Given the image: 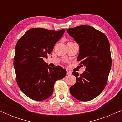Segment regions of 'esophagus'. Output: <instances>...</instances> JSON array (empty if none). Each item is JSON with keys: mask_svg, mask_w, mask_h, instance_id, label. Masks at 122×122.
Returning <instances> with one entry per match:
<instances>
[{"mask_svg": "<svg viewBox=\"0 0 122 122\" xmlns=\"http://www.w3.org/2000/svg\"><path fill=\"white\" fill-rule=\"evenodd\" d=\"M66 74H67L68 76H70V75L71 74V72L69 71H67V72H66Z\"/></svg>", "mask_w": 122, "mask_h": 122, "instance_id": "1", "label": "esophagus"}]
</instances>
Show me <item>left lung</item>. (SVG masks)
<instances>
[{
    "label": "left lung",
    "instance_id": "8db88e82",
    "mask_svg": "<svg viewBox=\"0 0 122 122\" xmlns=\"http://www.w3.org/2000/svg\"><path fill=\"white\" fill-rule=\"evenodd\" d=\"M66 31L79 46L77 61L86 71L76 77L70 88L71 96L81 101H89L99 96L107 83L112 66L109 41L104 33L89 25H80Z\"/></svg>",
    "mask_w": 122,
    "mask_h": 122
}]
</instances>
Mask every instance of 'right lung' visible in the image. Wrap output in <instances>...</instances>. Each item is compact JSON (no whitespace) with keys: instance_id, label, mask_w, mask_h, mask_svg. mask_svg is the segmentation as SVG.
<instances>
[{"instance_id":"obj_1","label":"right lung","mask_w":122,"mask_h":122,"mask_svg":"<svg viewBox=\"0 0 122 122\" xmlns=\"http://www.w3.org/2000/svg\"><path fill=\"white\" fill-rule=\"evenodd\" d=\"M64 31L31 28L16 43L14 58L16 83L21 91L31 99L41 101L50 97L56 81L66 76V69L61 66L50 68L43 61Z\"/></svg>"}]
</instances>
